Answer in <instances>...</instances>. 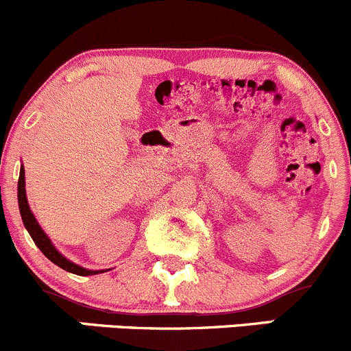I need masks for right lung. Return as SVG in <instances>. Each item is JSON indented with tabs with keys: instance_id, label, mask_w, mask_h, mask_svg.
Listing matches in <instances>:
<instances>
[{
	"instance_id": "obj_1",
	"label": "right lung",
	"mask_w": 351,
	"mask_h": 351,
	"mask_svg": "<svg viewBox=\"0 0 351 351\" xmlns=\"http://www.w3.org/2000/svg\"><path fill=\"white\" fill-rule=\"evenodd\" d=\"M19 207H20V214H22V221L25 228H27V231L30 232L32 239H34V243L37 244L38 250H40L42 253L52 261V263L61 267L62 270L71 271V274L74 275H83V277L84 275H95L98 274V271H100V274L104 271V270H86V268L83 267H77V265H74L73 261L66 260V258L56 250L54 244L51 243V239H49L47 236H45V232L42 231L38 222L35 221L34 214L30 212V207H28L27 195H25V169L23 168L20 169V178H19Z\"/></svg>"
}]
</instances>
